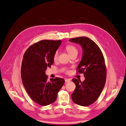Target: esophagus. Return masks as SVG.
Here are the masks:
<instances>
[{
  "instance_id": "34e87169",
  "label": "esophagus",
  "mask_w": 126,
  "mask_h": 126,
  "mask_svg": "<svg viewBox=\"0 0 126 126\" xmlns=\"http://www.w3.org/2000/svg\"><path fill=\"white\" fill-rule=\"evenodd\" d=\"M71 81V79H65V82H69Z\"/></svg>"
}]
</instances>
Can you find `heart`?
I'll use <instances>...</instances> for the list:
<instances>
[{
	"mask_svg": "<svg viewBox=\"0 0 126 126\" xmlns=\"http://www.w3.org/2000/svg\"><path fill=\"white\" fill-rule=\"evenodd\" d=\"M65 49L67 52L69 53L70 55L71 56L74 55H77L78 53V49L75 46L72 45H67L65 47ZM59 51H56L54 53L53 55V60L54 61H56L58 59V57H59ZM66 72L68 73L69 71L67 70H66Z\"/></svg>",
	"mask_w": 126,
	"mask_h": 126,
	"instance_id": "obj_1",
	"label": "heart"
}]
</instances>
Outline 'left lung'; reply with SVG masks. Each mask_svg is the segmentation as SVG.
<instances>
[{
  "mask_svg": "<svg viewBox=\"0 0 126 126\" xmlns=\"http://www.w3.org/2000/svg\"><path fill=\"white\" fill-rule=\"evenodd\" d=\"M70 42L79 44L83 48L82 59L77 69V73L84 74L85 79H73L76 88L72 94L73 102L87 106L96 101L104 87L106 67L104 58L98 46L90 38L79 37L72 38Z\"/></svg>",
  "mask_w": 126,
  "mask_h": 126,
  "instance_id": "obj_1",
  "label": "left lung"
}]
</instances>
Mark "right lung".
<instances>
[{
  "label": "right lung",
  "mask_w": 126,
  "mask_h": 126,
  "mask_svg": "<svg viewBox=\"0 0 126 126\" xmlns=\"http://www.w3.org/2000/svg\"><path fill=\"white\" fill-rule=\"evenodd\" d=\"M61 40H43L33 44L25 52L21 66V78L28 94L37 103L46 106L53 103L64 83L56 77L48 81L45 71L53 63V55Z\"/></svg>",
  "instance_id": "add662e5"
}]
</instances>
